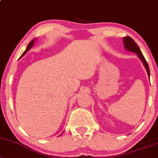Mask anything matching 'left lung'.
<instances>
[{"mask_svg": "<svg viewBox=\"0 0 158 158\" xmlns=\"http://www.w3.org/2000/svg\"><path fill=\"white\" fill-rule=\"evenodd\" d=\"M123 44H124V48L126 50L132 52H135V53L137 54L138 58L140 59L141 61L143 62V65H144L145 68H146V71H147L148 77H150V70L149 68H148V65L147 64V61H146L144 56H143V53L141 52L140 50H139V47L137 46V44L135 43V41H134L131 38L128 37V36H126V37L123 38Z\"/></svg>", "mask_w": 158, "mask_h": 158, "instance_id": "8db88e82", "label": "left lung"}]
</instances>
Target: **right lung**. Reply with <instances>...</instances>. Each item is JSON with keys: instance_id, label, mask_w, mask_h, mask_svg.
I'll list each match as a JSON object with an SVG mask.
<instances>
[{"instance_id": "1", "label": "right lung", "mask_w": 158, "mask_h": 158, "mask_svg": "<svg viewBox=\"0 0 158 158\" xmlns=\"http://www.w3.org/2000/svg\"><path fill=\"white\" fill-rule=\"evenodd\" d=\"M35 39H34L33 40H32V41H30V44H28V46H27V49H26V50H25V51L23 52V54H22V55H21V57H22V56H24V55H25V54H26V53H27V51H28V50H30V48H31L32 46H33V44H34V42H35Z\"/></svg>"}]
</instances>
